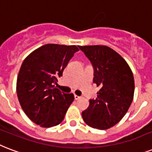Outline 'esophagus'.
I'll use <instances>...</instances> for the list:
<instances>
[{
  "instance_id": "34e87169",
  "label": "esophagus",
  "mask_w": 152,
  "mask_h": 152,
  "mask_svg": "<svg viewBox=\"0 0 152 152\" xmlns=\"http://www.w3.org/2000/svg\"><path fill=\"white\" fill-rule=\"evenodd\" d=\"M79 98H81V97H79V96H77V95L75 94V100L79 99Z\"/></svg>"
}]
</instances>
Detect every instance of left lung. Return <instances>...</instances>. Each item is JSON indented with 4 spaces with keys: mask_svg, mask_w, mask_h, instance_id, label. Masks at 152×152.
I'll list each match as a JSON object with an SVG mask.
<instances>
[{
    "mask_svg": "<svg viewBox=\"0 0 152 152\" xmlns=\"http://www.w3.org/2000/svg\"><path fill=\"white\" fill-rule=\"evenodd\" d=\"M94 67V82L100 87L96 99L82 113L86 124L94 129H108L124 117L134 96L133 74L125 60L103 45L78 46Z\"/></svg>",
    "mask_w": 152,
    "mask_h": 152,
    "instance_id": "1",
    "label": "left lung"
}]
</instances>
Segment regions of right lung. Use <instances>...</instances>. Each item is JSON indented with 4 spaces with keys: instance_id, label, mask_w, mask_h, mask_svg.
Wrapping results in <instances>:
<instances>
[{
    "instance_id": "obj_1",
    "label": "right lung",
    "mask_w": 152,
    "mask_h": 152,
    "mask_svg": "<svg viewBox=\"0 0 152 152\" xmlns=\"http://www.w3.org/2000/svg\"><path fill=\"white\" fill-rule=\"evenodd\" d=\"M78 50L75 45L50 43L23 60L16 81L17 97L28 118L39 126L59 124L75 99L73 94L61 92L55 84Z\"/></svg>"
}]
</instances>
